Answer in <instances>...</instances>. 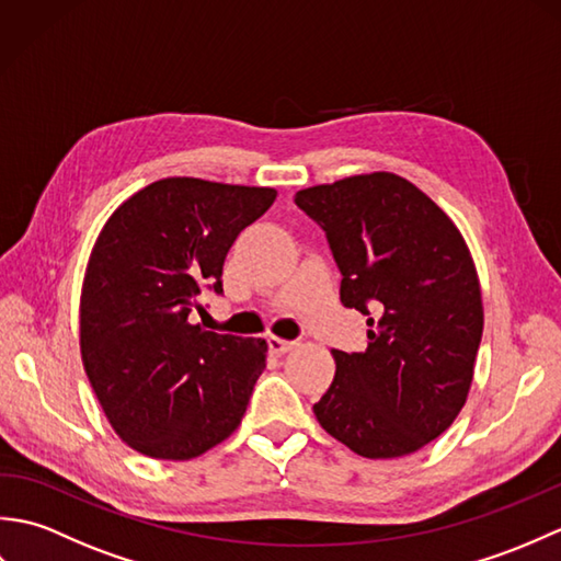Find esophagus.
I'll use <instances>...</instances> for the list:
<instances>
[{
	"label": "esophagus",
	"mask_w": 561,
	"mask_h": 561,
	"mask_svg": "<svg viewBox=\"0 0 561 561\" xmlns=\"http://www.w3.org/2000/svg\"><path fill=\"white\" fill-rule=\"evenodd\" d=\"M294 340H282V337H274V335H270L267 337V347H270V352L272 354H284V352H289V350H294Z\"/></svg>",
	"instance_id": "obj_1"
}]
</instances>
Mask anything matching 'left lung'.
Returning a JSON list of instances; mask_svg holds the SVG:
<instances>
[{"label":"left lung","instance_id":"8db88e82","mask_svg":"<svg viewBox=\"0 0 561 561\" xmlns=\"http://www.w3.org/2000/svg\"><path fill=\"white\" fill-rule=\"evenodd\" d=\"M325 231L340 299L368 316L366 352L335 350L337 371L313 404L320 426L364 458H400L462 410L482 340L478 272L460 231L396 173L299 190Z\"/></svg>","mask_w":561,"mask_h":561}]
</instances>
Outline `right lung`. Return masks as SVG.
<instances>
[{"label":"right lung","mask_w":561,"mask_h":561,"mask_svg":"<svg viewBox=\"0 0 561 561\" xmlns=\"http://www.w3.org/2000/svg\"><path fill=\"white\" fill-rule=\"evenodd\" d=\"M277 190L163 178L105 221L81 289V359L108 422L159 460L197 458L236 432L265 340L193 325L199 294Z\"/></svg>","instance_id":"obj_1"}]
</instances>
